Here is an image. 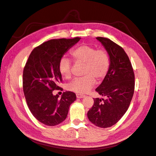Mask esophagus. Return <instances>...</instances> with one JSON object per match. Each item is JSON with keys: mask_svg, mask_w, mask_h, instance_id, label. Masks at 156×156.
Masks as SVG:
<instances>
[{"mask_svg": "<svg viewBox=\"0 0 156 156\" xmlns=\"http://www.w3.org/2000/svg\"><path fill=\"white\" fill-rule=\"evenodd\" d=\"M85 97L84 95H82V94H76V98L78 99H81V98H83Z\"/></svg>", "mask_w": 156, "mask_h": 156, "instance_id": "34e87169", "label": "esophagus"}]
</instances>
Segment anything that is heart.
<instances>
[{
	"mask_svg": "<svg viewBox=\"0 0 156 156\" xmlns=\"http://www.w3.org/2000/svg\"><path fill=\"white\" fill-rule=\"evenodd\" d=\"M76 63L83 65L82 74L84 76L74 80L68 85V89L78 94H86L95 84V80L101 81L108 73L110 58L107 52L96 49L89 45H82L71 52ZM61 76L69 79L72 76V62L69 58L63 57L58 64Z\"/></svg>",
	"mask_w": 156,
	"mask_h": 156,
	"instance_id": "b5f03b06",
	"label": "heart"
}]
</instances>
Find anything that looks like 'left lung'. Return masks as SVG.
Segmentation results:
<instances>
[{
	"mask_svg": "<svg viewBox=\"0 0 156 156\" xmlns=\"http://www.w3.org/2000/svg\"><path fill=\"white\" fill-rule=\"evenodd\" d=\"M109 54L108 73L95 91L107 98H94L87 117L100 128L115 125L129 108L134 91V74L130 60L121 47L105 37H96Z\"/></svg>",
	"mask_w": 156,
	"mask_h": 156,
	"instance_id": "1",
	"label": "left lung"
}]
</instances>
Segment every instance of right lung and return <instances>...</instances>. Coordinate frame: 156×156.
<instances>
[{"label": "right lung", "mask_w": 156, "mask_h": 156, "mask_svg": "<svg viewBox=\"0 0 156 156\" xmlns=\"http://www.w3.org/2000/svg\"><path fill=\"white\" fill-rule=\"evenodd\" d=\"M80 38L51 39L31 51L23 72V90L27 106L38 121L47 126H55L66 119L76 94L66 91L54 95L53 91L61 87L58 70L61 58Z\"/></svg>", "instance_id": "add662e5"}]
</instances>
